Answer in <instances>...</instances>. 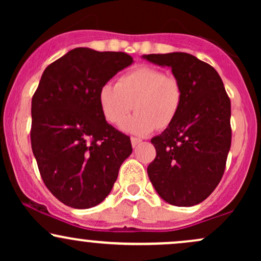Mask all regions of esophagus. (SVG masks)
<instances>
[{"mask_svg":"<svg viewBox=\"0 0 261 261\" xmlns=\"http://www.w3.org/2000/svg\"><path fill=\"white\" fill-rule=\"evenodd\" d=\"M141 139H139V137H131V145H133V147H136L137 145L141 142Z\"/></svg>","mask_w":261,"mask_h":261,"instance_id":"obj_1","label":"esophagus"}]
</instances>
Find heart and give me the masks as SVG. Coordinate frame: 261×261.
<instances>
[{"label": "heart", "mask_w": 261, "mask_h": 261, "mask_svg": "<svg viewBox=\"0 0 261 261\" xmlns=\"http://www.w3.org/2000/svg\"><path fill=\"white\" fill-rule=\"evenodd\" d=\"M98 100L104 118L113 125L120 124L135 107L137 112L124 121L122 128L147 135L175 120L184 100V88L178 77L143 65L119 77L116 85L101 86Z\"/></svg>", "instance_id": "obj_1"}]
</instances>
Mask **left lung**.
<instances>
[{"instance_id": "1", "label": "left lung", "mask_w": 261, "mask_h": 261, "mask_svg": "<svg viewBox=\"0 0 261 261\" xmlns=\"http://www.w3.org/2000/svg\"><path fill=\"white\" fill-rule=\"evenodd\" d=\"M143 58L172 68L184 88L175 120L151 140L155 158L147 168L149 180L170 205L194 206L222 179L232 140L230 99L217 71L190 54Z\"/></svg>"}]
</instances>
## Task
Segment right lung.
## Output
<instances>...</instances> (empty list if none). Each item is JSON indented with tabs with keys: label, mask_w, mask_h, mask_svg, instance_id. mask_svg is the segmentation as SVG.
I'll use <instances>...</instances> for the list:
<instances>
[{
	"label": "right lung",
	"mask_w": 261,
	"mask_h": 261,
	"mask_svg": "<svg viewBox=\"0 0 261 261\" xmlns=\"http://www.w3.org/2000/svg\"><path fill=\"white\" fill-rule=\"evenodd\" d=\"M131 64L126 53L76 47L45 68L32 98V149L44 184L65 205L100 203L133 152L98 100L101 86Z\"/></svg>",
	"instance_id": "add662e5"
}]
</instances>
